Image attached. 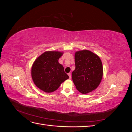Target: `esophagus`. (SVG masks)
I'll list each match as a JSON object with an SVG mask.
<instances>
[{
	"mask_svg": "<svg viewBox=\"0 0 132 132\" xmlns=\"http://www.w3.org/2000/svg\"><path fill=\"white\" fill-rule=\"evenodd\" d=\"M68 75H69V79H71V74H70V73H68Z\"/></svg>",
	"mask_w": 132,
	"mask_h": 132,
	"instance_id": "34e87169",
	"label": "esophagus"
}]
</instances>
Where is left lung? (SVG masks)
I'll return each mask as SVG.
<instances>
[{"label": "left lung", "mask_w": 132, "mask_h": 132, "mask_svg": "<svg viewBox=\"0 0 132 132\" xmlns=\"http://www.w3.org/2000/svg\"><path fill=\"white\" fill-rule=\"evenodd\" d=\"M75 63L71 77L76 88L84 94L96 89L103 75L100 58L90 51L83 50L75 53Z\"/></svg>", "instance_id": "obj_1"}]
</instances>
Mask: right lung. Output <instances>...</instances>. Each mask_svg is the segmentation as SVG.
Segmentation results:
<instances>
[{"mask_svg": "<svg viewBox=\"0 0 132 132\" xmlns=\"http://www.w3.org/2000/svg\"><path fill=\"white\" fill-rule=\"evenodd\" d=\"M62 54L56 51L46 52L34 63L31 69L32 78L39 89L52 93L69 78L63 65L58 62Z\"/></svg>", "mask_w": 132, "mask_h": 132, "instance_id": "obj_1", "label": "right lung"}]
</instances>
